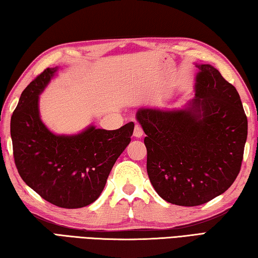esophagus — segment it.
Instances as JSON below:
<instances>
[{"instance_id": "obj_1", "label": "esophagus", "mask_w": 258, "mask_h": 258, "mask_svg": "<svg viewBox=\"0 0 258 258\" xmlns=\"http://www.w3.org/2000/svg\"><path fill=\"white\" fill-rule=\"evenodd\" d=\"M133 135L135 138H141L143 135V130L140 125H135L134 127V132H133Z\"/></svg>"}]
</instances>
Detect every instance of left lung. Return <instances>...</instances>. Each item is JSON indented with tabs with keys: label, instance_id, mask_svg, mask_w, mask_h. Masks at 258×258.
<instances>
[{
	"label": "left lung",
	"instance_id": "left-lung-1",
	"mask_svg": "<svg viewBox=\"0 0 258 258\" xmlns=\"http://www.w3.org/2000/svg\"><path fill=\"white\" fill-rule=\"evenodd\" d=\"M196 99L180 110L141 108L147 172L166 202L199 206L225 192L241 168L248 121L238 91L211 64H197Z\"/></svg>",
	"mask_w": 258,
	"mask_h": 258
}]
</instances>
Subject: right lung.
<instances>
[{
    "instance_id": "add662e5",
    "label": "right lung",
    "mask_w": 258,
    "mask_h": 258,
    "mask_svg": "<svg viewBox=\"0 0 258 258\" xmlns=\"http://www.w3.org/2000/svg\"><path fill=\"white\" fill-rule=\"evenodd\" d=\"M56 72L46 68L24 90L11 117L15 164L20 177L46 202L81 208L101 195L113 164L131 142L134 123L107 131L90 126L55 135L42 123L38 95Z\"/></svg>"
}]
</instances>
